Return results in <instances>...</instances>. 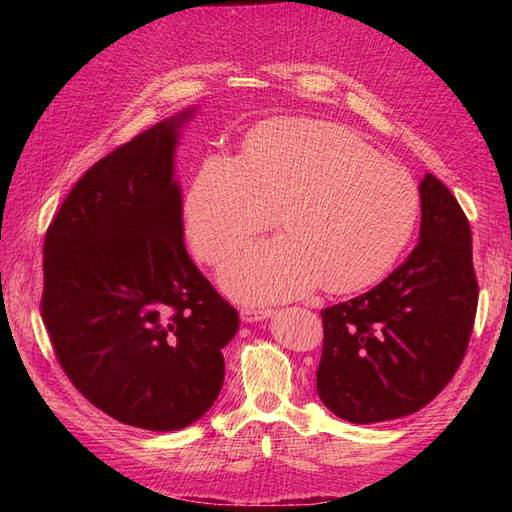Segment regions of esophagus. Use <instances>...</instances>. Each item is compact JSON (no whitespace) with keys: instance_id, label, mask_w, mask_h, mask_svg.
<instances>
[{"instance_id":"obj_1","label":"esophagus","mask_w":512,"mask_h":512,"mask_svg":"<svg viewBox=\"0 0 512 512\" xmlns=\"http://www.w3.org/2000/svg\"><path fill=\"white\" fill-rule=\"evenodd\" d=\"M271 316V309L267 307H243L241 309V320L245 322H258Z\"/></svg>"}]
</instances>
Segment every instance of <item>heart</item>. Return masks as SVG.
Returning a JSON list of instances; mask_svg holds the SVG:
<instances>
[{
	"instance_id": "1",
	"label": "heart",
	"mask_w": 512,
	"mask_h": 512,
	"mask_svg": "<svg viewBox=\"0 0 512 512\" xmlns=\"http://www.w3.org/2000/svg\"><path fill=\"white\" fill-rule=\"evenodd\" d=\"M288 230L250 245L222 271L241 301L301 297L320 284L356 292L380 282L414 235L421 190L359 134L314 119H273L250 134L243 156L209 153L183 194L192 252L220 265L256 232Z\"/></svg>"
}]
</instances>
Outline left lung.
<instances>
[{
    "mask_svg": "<svg viewBox=\"0 0 512 512\" xmlns=\"http://www.w3.org/2000/svg\"><path fill=\"white\" fill-rule=\"evenodd\" d=\"M421 241L384 282L324 307L316 389L333 414L367 425L412 414L453 380L476 318L466 213L433 175L421 181Z\"/></svg>",
    "mask_w": 512,
    "mask_h": 512,
    "instance_id": "1",
    "label": "left lung"
}]
</instances>
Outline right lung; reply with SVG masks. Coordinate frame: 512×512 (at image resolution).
<instances>
[{
	"instance_id": "add662e5",
	"label": "right lung",
	"mask_w": 512,
	"mask_h": 512,
	"mask_svg": "<svg viewBox=\"0 0 512 512\" xmlns=\"http://www.w3.org/2000/svg\"><path fill=\"white\" fill-rule=\"evenodd\" d=\"M188 115L91 166L44 235L40 314L61 369L89 404L149 431L183 429L213 406L239 329L183 243L173 153Z\"/></svg>"
}]
</instances>
